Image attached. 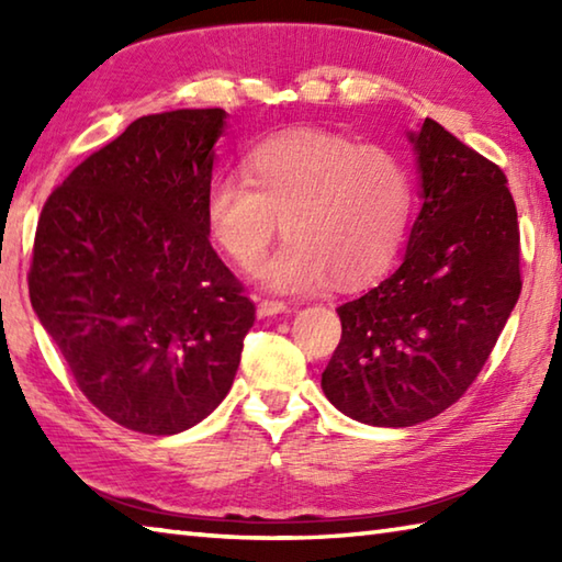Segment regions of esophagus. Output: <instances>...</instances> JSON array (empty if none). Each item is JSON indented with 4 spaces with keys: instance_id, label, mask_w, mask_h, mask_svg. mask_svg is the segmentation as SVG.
I'll return each mask as SVG.
<instances>
[{
    "instance_id": "34e87169",
    "label": "esophagus",
    "mask_w": 562,
    "mask_h": 562,
    "mask_svg": "<svg viewBox=\"0 0 562 562\" xmlns=\"http://www.w3.org/2000/svg\"><path fill=\"white\" fill-rule=\"evenodd\" d=\"M282 312H288V304L284 302H278V300H260L258 302L260 317H274V315H282Z\"/></svg>"
}]
</instances>
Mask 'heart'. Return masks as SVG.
<instances>
[{
	"instance_id": "heart-1",
	"label": "heart",
	"mask_w": 562,
	"mask_h": 562,
	"mask_svg": "<svg viewBox=\"0 0 562 562\" xmlns=\"http://www.w3.org/2000/svg\"><path fill=\"white\" fill-rule=\"evenodd\" d=\"M412 201V178L392 150L327 131H290L252 150L247 180L225 176L207 186L205 223L227 258L252 270L282 221L288 243L255 280L302 294L331 280L339 288L376 280L402 247Z\"/></svg>"
}]
</instances>
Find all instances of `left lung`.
Returning <instances> with one entry per match:
<instances>
[{
  "label": "left lung",
  "mask_w": 562,
  "mask_h": 562,
  "mask_svg": "<svg viewBox=\"0 0 562 562\" xmlns=\"http://www.w3.org/2000/svg\"><path fill=\"white\" fill-rule=\"evenodd\" d=\"M422 207L398 268L341 304L322 392L341 414L404 429L479 376L520 294L518 213L491 160L431 119L406 133Z\"/></svg>",
  "instance_id": "8db88e82"
}]
</instances>
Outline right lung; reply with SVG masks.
I'll use <instances>...</instances> for the list:
<instances>
[{"mask_svg":"<svg viewBox=\"0 0 562 562\" xmlns=\"http://www.w3.org/2000/svg\"><path fill=\"white\" fill-rule=\"evenodd\" d=\"M223 109L136 119L46 201L30 297L83 396L170 436L231 392L255 304L207 240Z\"/></svg>","mask_w":562,"mask_h":562,"instance_id":"1","label":"right lung"}]
</instances>
